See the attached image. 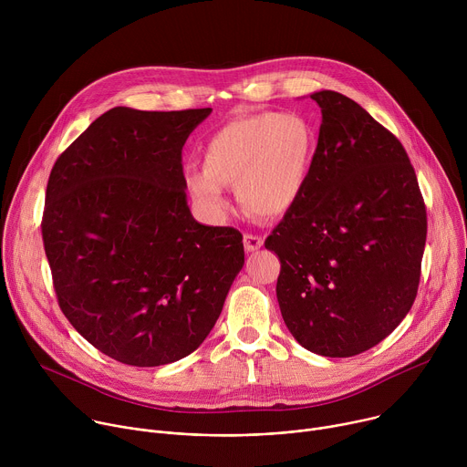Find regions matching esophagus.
Wrapping results in <instances>:
<instances>
[{"label":"esophagus","mask_w":467,"mask_h":467,"mask_svg":"<svg viewBox=\"0 0 467 467\" xmlns=\"http://www.w3.org/2000/svg\"><path fill=\"white\" fill-rule=\"evenodd\" d=\"M262 245H264V238H262V236H258V234H249V233L244 234V247H245L247 253L258 251Z\"/></svg>","instance_id":"esophagus-1"}]
</instances>
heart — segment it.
<instances>
[{
    "mask_svg": "<svg viewBox=\"0 0 467 467\" xmlns=\"http://www.w3.org/2000/svg\"><path fill=\"white\" fill-rule=\"evenodd\" d=\"M317 153L316 127L296 112H258L227 121L203 146V171L186 186L193 205L223 220L234 186L242 207L258 218H279L301 199Z\"/></svg>",
    "mask_w": 467,
    "mask_h": 467,
    "instance_id": "b5f03b06",
    "label": "heart"
}]
</instances>
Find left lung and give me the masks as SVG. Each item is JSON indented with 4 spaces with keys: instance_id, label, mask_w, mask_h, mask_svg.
<instances>
[{
    "instance_id": "1",
    "label": "left lung",
    "mask_w": 467,
    "mask_h": 467,
    "mask_svg": "<svg viewBox=\"0 0 467 467\" xmlns=\"http://www.w3.org/2000/svg\"><path fill=\"white\" fill-rule=\"evenodd\" d=\"M317 153L294 209L265 238L277 301L308 351L346 358L384 340L414 305L427 211L410 159L344 94L319 90Z\"/></svg>"
}]
</instances>
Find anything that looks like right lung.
I'll use <instances>...</instances> for the list:
<instances>
[{"mask_svg":"<svg viewBox=\"0 0 467 467\" xmlns=\"http://www.w3.org/2000/svg\"><path fill=\"white\" fill-rule=\"evenodd\" d=\"M211 112L114 107L51 170L42 238L58 306L121 364L195 351L244 265L240 231L197 223L186 203L181 151Z\"/></svg>","mask_w":467,"mask_h":467,"instance_id":"1","label":"right lung"}]
</instances>
